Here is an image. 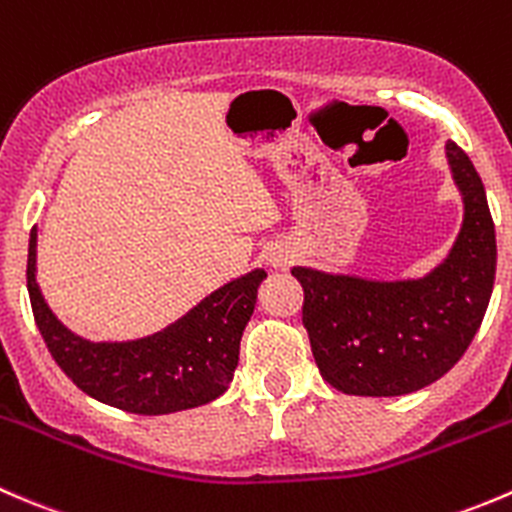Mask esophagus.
Segmentation results:
<instances>
[{"label": "esophagus", "mask_w": 512, "mask_h": 512, "mask_svg": "<svg viewBox=\"0 0 512 512\" xmlns=\"http://www.w3.org/2000/svg\"><path fill=\"white\" fill-rule=\"evenodd\" d=\"M268 261H271V266H276V268H283L288 263V258L283 256V254H271V258H268Z\"/></svg>", "instance_id": "34e87169"}]
</instances>
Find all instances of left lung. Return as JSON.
I'll use <instances>...</instances> for the list:
<instances>
[{"label":"left lung","mask_w":512,"mask_h":512,"mask_svg":"<svg viewBox=\"0 0 512 512\" xmlns=\"http://www.w3.org/2000/svg\"><path fill=\"white\" fill-rule=\"evenodd\" d=\"M463 194V226L449 258L416 281H365L293 268L303 325L328 384L357 397H399L436 382L481 328L495 281V226L476 167L446 142Z\"/></svg>","instance_id":"1"}]
</instances>
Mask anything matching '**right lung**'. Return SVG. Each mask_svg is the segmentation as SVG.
Listing matches in <instances>:
<instances>
[{"label": "right lung", "instance_id": "add662e5", "mask_svg": "<svg viewBox=\"0 0 512 512\" xmlns=\"http://www.w3.org/2000/svg\"><path fill=\"white\" fill-rule=\"evenodd\" d=\"M266 271L246 273L162 333L133 342H88L63 328L36 286V226L29 236L26 288L36 328L56 365L81 392L130 414H172L226 392L256 291Z\"/></svg>", "mask_w": 512, "mask_h": 512}]
</instances>
